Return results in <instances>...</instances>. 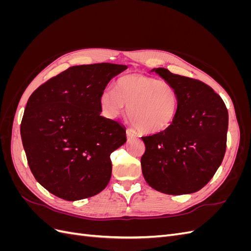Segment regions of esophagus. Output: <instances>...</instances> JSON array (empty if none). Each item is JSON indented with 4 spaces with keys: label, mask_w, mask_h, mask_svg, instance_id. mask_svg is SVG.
<instances>
[{
    "label": "esophagus",
    "mask_w": 251,
    "mask_h": 251,
    "mask_svg": "<svg viewBox=\"0 0 251 251\" xmlns=\"http://www.w3.org/2000/svg\"><path fill=\"white\" fill-rule=\"evenodd\" d=\"M126 137L127 138H135L137 137V133H136L133 128H126Z\"/></svg>",
    "instance_id": "obj_1"
}]
</instances>
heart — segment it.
Instances as JSON below:
<instances>
[{
	"mask_svg": "<svg viewBox=\"0 0 251 251\" xmlns=\"http://www.w3.org/2000/svg\"><path fill=\"white\" fill-rule=\"evenodd\" d=\"M100 104L110 117L125 113L126 105L128 119L139 131L158 133L173 123L179 96L170 82L133 73L119 77L114 90H104Z\"/></svg>",
	"mask_w": 251,
	"mask_h": 251,
	"instance_id": "b5f03b06",
	"label": "heart"
}]
</instances>
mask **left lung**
<instances>
[{
	"label": "left lung",
	"instance_id": "left-lung-1",
	"mask_svg": "<svg viewBox=\"0 0 251 251\" xmlns=\"http://www.w3.org/2000/svg\"><path fill=\"white\" fill-rule=\"evenodd\" d=\"M176 88L179 107L165 130L141 137V169L148 184L168 195L198 192L214 177L226 151L228 111L201 80L154 69Z\"/></svg>",
	"mask_w": 251,
	"mask_h": 251
}]
</instances>
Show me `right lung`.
Returning <instances> with one entry per match:
<instances>
[{"instance_id": "add662e5", "label": "right lung", "mask_w": 251, "mask_h": 251, "mask_svg": "<svg viewBox=\"0 0 251 251\" xmlns=\"http://www.w3.org/2000/svg\"><path fill=\"white\" fill-rule=\"evenodd\" d=\"M126 69L109 63L70 67L29 97L21 123L27 162L36 181L58 198L86 199L108 185L110 155L126 136L118 121L100 116V96Z\"/></svg>"}]
</instances>
